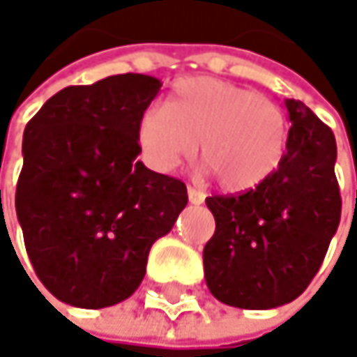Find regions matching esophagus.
<instances>
[{
    "label": "esophagus",
    "mask_w": 357,
    "mask_h": 357,
    "mask_svg": "<svg viewBox=\"0 0 357 357\" xmlns=\"http://www.w3.org/2000/svg\"><path fill=\"white\" fill-rule=\"evenodd\" d=\"M204 198H206V194H204L202 190H198V188H188V200H190L192 204H202Z\"/></svg>",
    "instance_id": "obj_1"
}]
</instances>
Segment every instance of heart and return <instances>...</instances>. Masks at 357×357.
<instances>
[{
	"label": "heart",
	"instance_id": "b5f03b06",
	"mask_svg": "<svg viewBox=\"0 0 357 357\" xmlns=\"http://www.w3.org/2000/svg\"><path fill=\"white\" fill-rule=\"evenodd\" d=\"M287 115L273 99L231 82L196 76L179 80L165 107H149L136 140L146 163L172 174L196 151L204 172L225 190L240 192L268 178L283 159Z\"/></svg>",
	"mask_w": 357,
	"mask_h": 357
}]
</instances>
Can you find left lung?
<instances>
[{"instance_id": "left-lung-1", "label": "left lung", "mask_w": 357, "mask_h": 357, "mask_svg": "<svg viewBox=\"0 0 357 357\" xmlns=\"http://www.w3.org/2000/svg\"><path fill=\"white\" fill-rule=\"evenodd\" d=\"M289 134L277 169L238 196H208L215 234L206 242L211 294L236 308L268 310L294 302L319 273L339 227L337 144L302 101L285 99Z\"/></svg>"}]
</instances>
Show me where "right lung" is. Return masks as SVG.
<instances>
[{"mask_svg": "<svg viewBox=\"0 0 357 357\" xmlns=\"http://www.w3.org/2000/svg\"><path fill=\"white\" fill-rule=\"evenodd\" d=\"M159 89L144 74L68 86L26 123L16 215L36 277L70 306L130 298L188 204L183 181L136 159V126Z\"/></svg>", "mask_w": 357, "mask_h": 357, "instance_id": "obj_1", "label": "right lung"}]
</instances>
